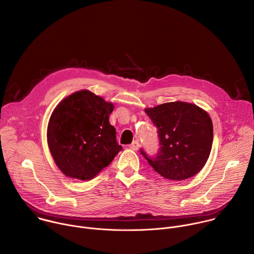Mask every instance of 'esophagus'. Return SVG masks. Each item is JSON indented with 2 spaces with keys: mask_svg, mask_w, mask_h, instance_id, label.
I'll use <instances>...</instances> for the list:
<instances>
[{
  "mask_svg": "<svg viewBox=\"0 0 254 254\" xmlns=\"http://www.w3.org/2000/svg\"><path fill=\"white\" fill-rule=\"evenodd\" d=\"M138 148H139V142H138L137 140H134V141H132V142L129 144V149H130V150L136 151Z\"/></svg>",
  "mask_w": 254,
  "mask_h": 254,
  "instance_id": "esophagus-1",
  "label": "esophagus"
}]
</instances>
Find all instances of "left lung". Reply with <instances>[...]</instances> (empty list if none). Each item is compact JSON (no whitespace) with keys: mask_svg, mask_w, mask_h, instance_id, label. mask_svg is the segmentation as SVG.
I'll list each match as a JSON object with an SVG mask.
<instances>
[{"mask_svg":"<svg viewBox=\"0 0 254 254\" xmlns=\"http://www.w3.org/2000/svg\"><path fill=\"white\" fill-rule=\"evenodd\" d=\"M158 128L160 151L144 157L154 170L166 179L183 181L205 166L213 142V125L208 113L196 104L173 101L144 108Z\"/></svg>","mask_w":254,"mask_h":254,"instance_id":"obj_1","label":"left lung"}]
</instances>
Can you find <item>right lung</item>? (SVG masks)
I'll return each instance as SVG.
<instances>
[{"mask_svg": "<svg viewBox=\"0 0 254 254\" xmlns=\"http://www.w3.org/2000/svg\"><path fill=\"white\" fill-rule=\"evenodd\" d=\"M114 104L84 89L62 99L50 117L47 142L59 170L87 181L110 165L123 150L108 117Z\"/></svg>", "mask_w": 254, "mask_h": 254, "instance_id": "add662e5", "label": "right lung"}]
</instances>
